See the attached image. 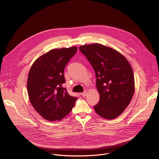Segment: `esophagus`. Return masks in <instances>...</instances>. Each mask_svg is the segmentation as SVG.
I'll use <instances>...</instances> for the list:
<instances>
[{
  "instance_id": "1",
  "label": "esophagus",
  "mask_w": 159,
  "mask_h": 159,
  "mask_svg": "<svg viewBox=\"0 0 159 159\" xmlns=\"http://www.w3.org/2000/svg\"><path fill=\"white\" fill-rule=\"evenodd\" d=\"M87 90H85V91H84V92L82 93V96L83 97H85V96H87Z\"/></svg>"
}]
</instances>
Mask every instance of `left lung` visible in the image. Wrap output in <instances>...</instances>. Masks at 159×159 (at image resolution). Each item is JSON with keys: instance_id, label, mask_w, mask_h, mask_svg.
<instances>
[{"instance_id": "obj_1", "label": "left lung", "mask_w": 159, "mask_h": 159, "mask_svg": "<svg viewBox=\"0 0 159 159\" xmlns=\"http://www.w3.org/2000/svg\"><path fill=\"white\" fill-rule=\"evenodd\" d=\"M79 50L96 73L100 99L94 107L95 111L105 119L118 117L129 105L134 92L131 65L120 52L101 44H85Z\"/></svg>"}]
</instances>
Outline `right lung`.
<instances>
[{"instance_id":"add662e5","label":"right lung","mask_w":159,"mask_h":159,"mask_svg":"<svg viewBox=\"0 0 159 159\" xmlns=\"http://www.w3.org/2000/svg\"><path fill=\"white\" fill-rule=\"evenodd\" d=\"M77 51L76 47L53 49L37 58L31 67L27 82L30 101L45 120H61L75 106L77 98L70 96L62 85L65 67Z\"/></svg>"}]
</instances>
